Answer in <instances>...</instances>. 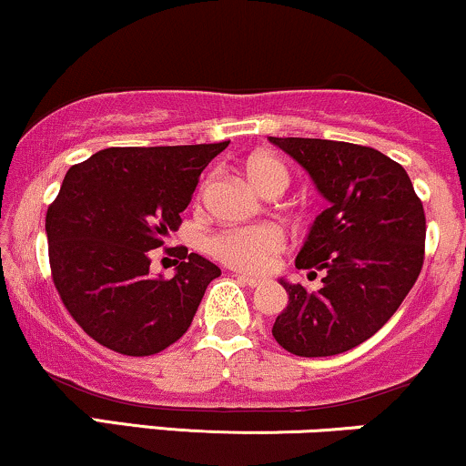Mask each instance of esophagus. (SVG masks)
<instances>
[{
    "mask_svg": "<svg viewBox=\"0 0 466 466\" xmlns=\"http://www.w3.org/2000/svg\"><path fill=\"white\" fill-rule=\"evenodd\" d=\"M237 278H238L240 282H243V285H248V287H251V289H256V287L263 285V280H258V278H251V276H245V274H238Z\"/></svg>",
    "mask_w": 466,
    "mask_h": 466,
    "instance_id": "obj_1",
    "label": "esophagus"
}]
</instances>
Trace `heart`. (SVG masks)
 Returning <instances> with one entry per match:
<instances>
[{
  "instance_id": "obj_1",
  "label": "heart",
  "mask_w": 466,
  "mask_h": 466,
  "mask_svg": "<svg viewBox=\"0 0 466 466\" xmlns=\"http://www.w3.org/2000/svg\"><path fill=\"white\" fill-rule=\"evenodd\" d=\"M245 175L256 190H285L289 186V170L274 155H251L245 162ZM208 254L223 265L245 274H260L276 263V256L285 249V234L274 226L228 228L212 234L206 240Z\"/></svg>"
}]
</instances>
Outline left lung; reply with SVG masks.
I'll return each mask as SVG.
<instances>
[{
	"mask_svg": "<svg viewBox=\"0 0 466 466\" xmlns=\"http://www.w3.org/2000/svg\"><path fill=\"white\" fill-rule=\"evenodd\" d=\"M311 175L329 208L313 221L298 269L322 287L289 285L276 318L282 349L330 357L372 337L397 313L425 258V210L400 164L370 147L318 137H269Z\"/></svg>",
	"mask_w": 466,
	"mask_h": 466,
	"instance_id": "obj_1",
	"label": "left lung"
}]
</instances>
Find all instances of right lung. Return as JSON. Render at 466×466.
Listing matches in <instances>:
<instances>
[{
    "label": "right lung",
    "mask_w": 466,
    "mask_h": 466,
    "mask_svg": "<svg viewBox=\"0 0 466 466\" xmlns=\"http://www.w3.org/2000/svg\"><path fill=\"white\" fill-rule=\"evenodd\" d=\"M228 144L114 147L67 170L46 215L52 280L98 344L148 357L188 330L221 269L184 249L177 274L153 278L148 251L181 226L201 170Z\"/></svg>",
    "instance_id": "add662e5"
}]
</instances>
